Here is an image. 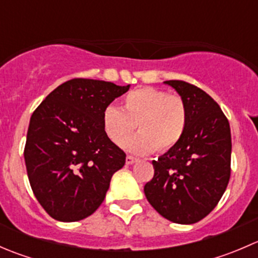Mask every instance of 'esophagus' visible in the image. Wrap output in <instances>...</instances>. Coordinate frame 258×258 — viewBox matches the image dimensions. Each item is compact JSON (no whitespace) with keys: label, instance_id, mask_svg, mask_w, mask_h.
Listing matches in <instances>:
<instances>
[{"label":"esophagus","instance_id":"1","mask_svg":"<svg viewBox=\"0 0 258 258\" xmlns=\"http://www.w3.org/2000/svg\"><path fill=\"white\" fill-rule=\"evenodd\" d=\"M135 162H137V158L134 157V156H127L126 157V163L127 165H134Z\"/></svg>","mask_w":258,"mask_h":258}]
</instances>
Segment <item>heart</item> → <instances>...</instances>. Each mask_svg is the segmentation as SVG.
I'll return each instance as SVG.
<instances>
[{"instance_id":"1","label":"heart","mask_w":258,"mask_h":258,"mask_svg":"<svg viewBox=\"0 0 258 258\" xmlns=\"http://www.w3.org/2000/svg\"><path fill=\"white\" fill-rule=\"evenodd\" d=\"M187 123L188 110L183 98L153 87L131 91L122 100V110L110 106L102 116L103 131L117 146L123 145L139 127V134L124 144L136 155L172 150L184 136Z\"/></svg>"}]
</instances>
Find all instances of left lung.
Instances as JSON below:
<instances>
[{
  "mask_svg": "<svg viewBox=\"0 0 258 258\" xmlns=\"http://www.w3.org/2000/svg\"><path fill=\"white\" fill-rule=\"evenodd\" d=\"M165 83L186 102L188 123L179 144L152 161L155 175L144 191L161 216L191 225L217 206L230 181V123L217 102L201 88L178 80Z\"/></svg>",
  "mask_w": 258,
  "mask_h": 258,
  "instance_id": "1",
  "label": "left lung"
}]
</instances>
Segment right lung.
I'll list each match as a JSON object with an SVG mask.
<instances>
[{"instance_id":"add662e5","label":"right lung","mask_w":258,"mask_h":258,"mask_svg":"<svg viewBox=\"0 0 258 258\" xmlns=\"http://www.w3.org/2000/svg\"><path fill=\"white\" fill-rule=\"evenodd\" d=\"M128 88L100 80H70L31 116L23 152L28 179L54 220L75 222L92 215L113 173L123 167L126 153L105 134L102 116Z\"/></svg>"}]
</instances>
